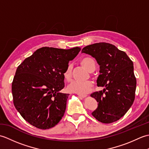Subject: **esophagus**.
<instances>
[{
    "mask_svg": "<svg viewBox=\"0 0 149 149\" xmlns=\"http://www.w3.org/2000/svg\"><path fill=\"white\" fill-rule=\"evenodd\" d=\"M78 95L80 97H82V98H85V97H87L86 95Z\"/></svg>",
    "mask_w": 149,
    "mask_h": 149,
    "instance_id": "1",
    "label": "esophagus"
}]
</instances>
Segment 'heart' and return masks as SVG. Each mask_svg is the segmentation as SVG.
Wrapping results in <instances>:
<instances>
[{
  "label": "heart",
  "instance_id": "heart-1",
  "mask_svg": "<svg viewBox=\"0 0 149 149\" xmlns=\"http://www.w3.org/2000/svg\"><path fill=\"white\" fill-rule=\"evenodd\" d=\"M81 64L86 68L88 72H91L95 69V61L90 57H84L80 61ZM63 76L65 79L70 81L72 78L71 66L68 65L63 73ZM93 83L90 81H86L84 82L74 81L68 85L67 88L68 90L71 93H77L78 95H86L92 89Z\"/></svg>",
  "mask_w": 149,
  "mask_h": 149
}]
</instances>
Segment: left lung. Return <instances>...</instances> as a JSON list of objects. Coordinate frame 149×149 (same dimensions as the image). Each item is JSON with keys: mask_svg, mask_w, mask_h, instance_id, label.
<instances>
[{"mask_svg": "<svg viewBox=\"0 0 149 149\" xmlns=\"http://www.w3.org/2000/svg\"><path fill=\"white\" fill-rule=\"evenodd\" d=\"M81 52L97 60L100 66L97 86L104 87L103 91L91 94L98 102L97 108L91 114L104 123L117 121L127 112L134 100L136 79L133 63L125 52L105 42L88 45Z\"/></svg>", "mask_w": 149, "mask_h": 149, "instance_id": "left-lung-1", "label": "left lung"}]
</instances>
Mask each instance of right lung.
<instances>
[{
  "label": "right lung",
  "instance_id": "right-lung-1",
  "mask_svg": "<svg viewBox=\"0 0 149 149\" xmlns=\"http://www.w3.org/2000/svg\"><path fill=\"white\" fill-rule=\"evenodd\" d=\"M80 50L42 47L18 66L12 83L13 104L30 124L47 129L61 120L69 95L60 92L65 87L63 73Z\"/></svg>",
  "mask_w": 149,
  "mask_h": 149
}]
</instances>
